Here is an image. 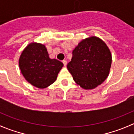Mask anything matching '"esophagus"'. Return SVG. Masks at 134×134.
<instances>
[{
	"label": "esophagus",
	"mask_w": 134,
	"mask_h": 134,
	"mask_svg": "<svg viewBox=\"0 0 134 134\" xmlns=\"http://www.w3.org/2000/svg\"><path fill=\"white\" fill-rule=\"evenodd\" d=\"M63 65H64L65 66H66L67 65V62L66 60H63Z\"/></svg>",
	"instance_id": "1"
}]
</instances>
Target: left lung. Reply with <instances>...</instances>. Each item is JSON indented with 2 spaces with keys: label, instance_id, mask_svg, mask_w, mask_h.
<instances>
[{
  "label": "left lung",
  "instance_id": "8db88e82",
  "mask_svg": "<svg viewBox=\"0 0 134 134\" xmlns=\"http://www.w3.org/2000/svg\"><path fill=\"white\" fill-rule=\"evenodd\" d=\"M111 65V54L108 46L92 36L78 43L67 67L77 84L85 90H92L107 78Z\"/></svg>",
  "mask_w": 134,
  "mask_h": 134
}]
</instances>
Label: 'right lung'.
Segmentation results:
<instances>
[{
  "mask_svg": "<svg viewBox=\"0 0 134 134\" xmlns=\"http://www.w3.org/2000/svg\"><path fill=\"white\" fill-rule=\"evenodd\" d=\"M19 65L21 73L30 83L43 89L56 81L63 64L58 59L50 58L45 46L32 43L23 51Z\"/></svg>",
  "mask_w": 134,
  "mask_h": 134,
  "instance_id": "add662e5",
  "label": "right lung"
}]
</instances>
